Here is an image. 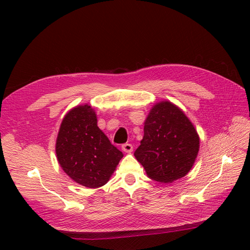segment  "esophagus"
<instances>
[{
	"instance_id": "esophagus-1",
	"label": "esophagus",
	"mask_w": 250,
	"mask_h": 250,
	"mask_svg": "<svg viewBox=\"0 0 250 250\" xmlns=\"http://www.w3.org/2000/svg\"><path fill=\"white\" fill-rule=\"evenodd\" d=\"M121 149L124 150L125 152H126V153H130V152L133 151V146H132L131 144H129V143H125V144H124V145L121 146Z\"/></svg>"
}]
</instances>
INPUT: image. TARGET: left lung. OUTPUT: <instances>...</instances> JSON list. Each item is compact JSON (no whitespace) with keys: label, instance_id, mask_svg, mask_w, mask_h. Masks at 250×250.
<instances>
[{"label":"left lung","instance_id":"1","mask_svg":"<svg viewBox=\"0 0 250 250\" xmlns=\"http://www.w3.org/2000/svg\"><path fill=\"white\" fill-rule=\"evenodd\" d=\"M199 148L198 132L188 117L176 105L162 101L148 114L144 136L134 156L148 177L168 184L188 174Z\"/></svg>","mask_w":250,"mask_h":250}]
</instances>
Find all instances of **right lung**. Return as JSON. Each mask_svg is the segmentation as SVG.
Here are the masks:
<instances>
[{"label": "right lung", "instance_id": "1", "mask_svg": "<svg viewBox=\"0 0 250 250\" xmlns=\"http://www.w3.org/2000/svg\"><path fill=\"white\" fill-rule=\"evenodd\" d=\"M56 153L63 171L88 188L107 183L124 157L99 129L95 111L88 104L72 108L63 118Z\"/></svg>", "mask_w": 250, "mask_h": 250}]
</instances>
